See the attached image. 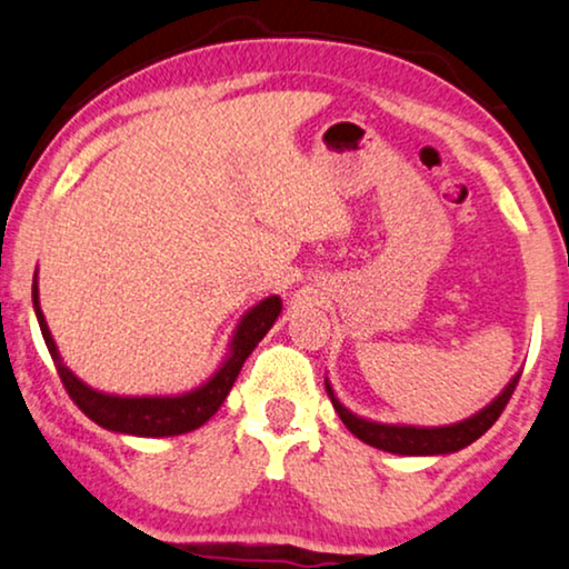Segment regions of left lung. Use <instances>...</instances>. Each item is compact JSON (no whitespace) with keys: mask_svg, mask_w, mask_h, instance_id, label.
<instances>
[{"mask_svg":"<svg viewBox=\"0 0 569 569\" xmlns=\"http://www.w3.org/2000/svg\"><path fill=\"white\" fill-rule=\"evenodd\" d=\"M517 380H520V372H517V376L505 386V391H501L491 405L480 409V412L467 417V420L455 422V426H438V428L388 426V422L365 420V417L355 415L351 409H347L341 401H338L328 378H326V391L330 401H333V409L338 412V417H341V422L359 438V441L376 446L380 451H391V455L436 457V455H455V451L465 449V446H470L472 441H478V438L483 436L496 420H499V415L505 412L509 397L515 393Z\"/></svg>","mask_w":569,"mask_h":569,"instance_id":"8db88e82","label":"left lung"}]
</instances>
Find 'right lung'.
<instances>
[{"mask_svg":"<svg viewBox=\"0 0 569 569\" xmlns=\"http://www.w3.org/2000/svg\"><path fill=\"white\" fill-rule=\"evenodd\" d=\"M280 309H283L280 297H268L262 299L260 305L247 309V315H243L239 326L233 330L231 343H228V355L220 362V368L212 372L210 380L191 388V391L176 393V397H118V393H104L86 386L83 380L62 362L54 338L49 333L44 312H41L39 280L33 276V312L36 320H39L49 355H52L57 365V372H60L62 378L64 391L70 393V399H73L76 405L83 409V415H89L97 426L114 430V433L143 438L181 436L204 426V422L218 412L222 401H226L228 391H231L236 378H239L243 362H247V357L272 328V322L278 320Z\"/></svg>","mask_w":569,"mask_h":569,"instance_id":"1","label":"right lung"}]
</instances>
